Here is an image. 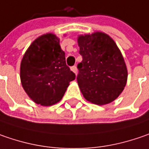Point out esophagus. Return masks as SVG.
<instances>
[{
	"label": "esophagus",
	"mask_w": 149,
	"mask_h": 149,
	"mask_svg": "<svg viewBox=\"0 0 149 149\" xmlns=\"http://www.w3.org/2000/svg\"><path fill=\"white\" fill-rule=\"evenodd\" d=\"M71 70L74 72L75 74H77V67L76 66H73V67H72L71 68Z\"/></svg>",
	"instance_id": "1"
}]
</instances>
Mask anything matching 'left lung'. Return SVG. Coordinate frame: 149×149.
Listing matches in <instances>:
<instances>
[{"instance_id": "left-lung-1", "label": "left lung", "mask_w": 149, "mask_h": 149, "mask_svg": "<svg viewBox=\"0 0 149 149\" xmlns=\"http://www.w3.org/2000/svg\"><path fill=\"white\" fill-rule=\"evenodd\" d=\"M77 80L84 98L96 105H105L118 97L127 80L124 58L113 39L102 31L79 35Z\"/></svg>"}]
</instances>
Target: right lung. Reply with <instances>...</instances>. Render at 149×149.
I'll return each mask as SVG.
<instances>
[{
	"label": "right lung",
	"instance_id": "obj_1",
	"mask_svg": "<svg viewBox=\"0 0 149 149\" xmlns=\"http://www.w3.org/2000/svg\"><path fill=\"white\" fill-rule=\"evenodd\" d=\"M60 39L53 33L38 36L21 62L20 77L30 98L42 106L60 102L76 75L66 64Z\"/></svg>",
	"mask_w": 149,
	"mask_h": 149
}]
</instances>
